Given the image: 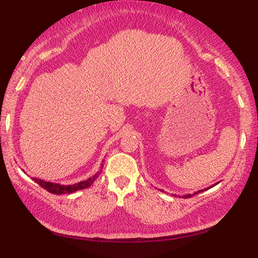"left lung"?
I'll list each match as a JSON object with an SVG mask.
<instances>
[{"instance_id": "8db88e82", "label": "left lung", "mask_w": 258, "mask_h": 258, "mask_svg": "<svg viewBox=\"0 0 258 258\" xmlns=\"http://www.w3.org/2000/svg\"><path fill=\"white\" fill-rule=\"evenodd\" d=\"M217 184H218V183H215L214 185H212V186H210V187H213V186H215V185H217ZM210 187H208V188H206V190H207V189H209V188H210ZM204 190H205V189H201V190H198V191H196V192H194L192 195H190V194H188V195H184V196H183V197H184V198H190L191 196H194V195H198L199 192H201V191H204ZM173 196H175V195H173Z\"/></svg>"}]
</instances>
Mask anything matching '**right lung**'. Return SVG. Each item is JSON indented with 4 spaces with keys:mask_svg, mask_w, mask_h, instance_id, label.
Listing matches in <instances>:
<instances>
[{
    "mask_svg": "<svg viewBox=\"0 0 258 258\" xmlns=\"http://www.w3.org/2000/svg\"><path fill=\"white\" fill-rule=\"evenodd\" d=\"M102 168H103V165L101 166V170L100 172L102 171ZM23 171V170H22ZM100 172L96 173L93 176L89 177L86 179V181H82L80 183H75L73 185H61V184H58V183H51V182H46L44 181V179H41V178H37V177H33L32 179L37 183L40 186H42L44 189H46L47 191L51 192V194H54V195H63V194H72V192H75L77 190H81V189H85V188H88V187L90 185H92V183L96 181V179L98 178Z\"/></svg>",
    "mask_w": 258,
    "mask_h": 258,
    "instance_id": "obj_1",
    "label": "right lung"
}]
</instances>
